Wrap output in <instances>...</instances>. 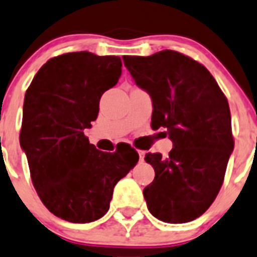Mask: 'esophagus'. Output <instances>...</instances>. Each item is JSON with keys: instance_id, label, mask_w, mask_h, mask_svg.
I'll use <instances>...</instances> for the list:
<instances>
[{"instance_id": "1", "label": "esophagus", "mask_w": 257, "mask_h": 257, "mask_svg": "<svg viewBox=\"0 0 257 257\" xmlns=\"http://www.w3.org/2000/svg\"><path fill=\"white\" fill-rule=\"evenodd\" d=\"M138 154H139V159H141V161H143V159H144V154H146V152H144V151H138Z\"/></svg>"}]
</instances>
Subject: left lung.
<instances>
[{"label": "left lung", "instance_id": "8db88e82", "mask_svg": "<svg viewBox=\"0 0 257 257\" xmlns=\"http://www.w3.org/2000/svg\"><path fill=\"white\" fill-rule=\"evenodd\" d=\"M137 85L151 95L152 128L167 129V158L147 153L156 172L143 191L149 212L168 223L196 220L218 195L233 151L226 96L210 71L181 52L124 56Z\"/></svg>", "mask_w": 257, "mask_h": 257}]
</instances>
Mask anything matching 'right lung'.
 Returning a JSON list of instances; mask_svg holds the SVG:
<instances>
[{
  "label": "right lung",
  "instance_id": "obj_1",
  "mask_svg": "<svg viewBox=\"0 0 257 257\" xmlns=\"http://www.w3.org/2000/svg\"><path fill=\"white\" fill-rule=\"evenodd\" d=\"M120 75L119 56L69 52L44 64L25 94L20 144L32 184L47 210L69 222L103 217L115 184L139 159L131 146L108 153L84 136Z\"/></svg>",
  "mask_w": 257,
  "mask_h": 257
}]
</instances>
